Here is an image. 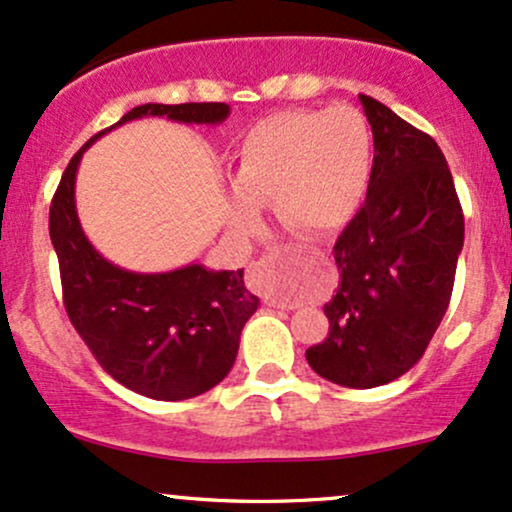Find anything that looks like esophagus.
Here are the masks:
<instances>
[{
  "label": "esophagus",
  "mask_w": 512,
  "mask_h": 512,
  "mask_svg": "<svg viewBox=\"0 0 512 512\" xmlns=\"http://www.w3.org/2000/svg\"><path fill=\"white\" fill-rule=\"evenodd\" d=\"M269 264H272V257H264V260L255 262V264H252V267H250V276H260L262 272H267ZM272 305H276V308H286L284 303H272Z\"/></svg>",
  "instance_id": "1"
}]
</instances>
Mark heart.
<instances>
[{"label": "heart", "instance_id": "1", "mask_svg": "<svg viewBox=\"0 0 512 512\" xmlns=\"http://www.w3.org/2000/svg\"><path fill=\"white\" fill-rule=\"evenodd\" d=\"M231 226L252 233L257 207L272 202L293 233L330 236L344 228L368 195L375 139L354 108L284 110L255 122L233 149Z\"/></svg>", "mask_w": 512, "mask_h": 512}]
</instances>
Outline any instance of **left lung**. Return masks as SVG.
I'll list each match as a JSON object with an SVG mask.
<instances>
[{"label":"left lung","mask_w":512,"mask_h":512,"mask_svg":"<svg viewBox=\"0 0 512 512\" xmlns=\"http://www.w3.org/2000/svg\"><path fill=\"white\" fill-rule=\"evenodd\" d=\"M375 139L363 207L334 243L330 334L305 351L330 383L368 390L424 356L448 310L464 216L440 146L387 105L358 96Z\"/></svg>","instance_id":"obj_1"}]
</instances>
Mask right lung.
<instances>
[{"label": "right lung", "instance_id": "add662e5", "mask_svg": "<svg viewBox=\"0 0 512 512\" xmlns=\"http://www.w3.org/2000/svg\"><path fill=\"white\" fill-rule=\"evenodd\" d=\"M226 103H146L110 129L139 117L185 125H221ZM76 151L50 207V240L60 260L64 308L96 361L127 390L180 402L219 385L238 356L240 332L260 298L245 289L243 269L187 264L173 272H129L91 245L76 214V170L96 139Z\"/></svg>", "mask_w": 512, "mask_h": 512}]
</instances>
